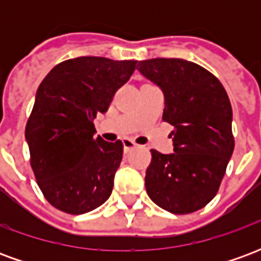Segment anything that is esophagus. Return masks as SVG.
I'll use <instances>...</instances> for the list:
<instances>
[{
    "mask_svg": "<svg viewBox=\"0 0 261 261\" xmlns=\"http://www.w3.org/2000/svg\"><path fill=\"white\" fill-rule=\"evenodd\" d=\"M123 145H124V151L125 152H128L130 149H133V148L137 147V144L133 140H130V138H124L123 140Z\"/></svg>",
    "mask_w": 261,
    "mask_h": 261,
    "instance_id": "esophagus-1",
    "label": "esophagus"
}]
</instances>
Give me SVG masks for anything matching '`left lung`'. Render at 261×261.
I'll list each match as a JSON object with an SVG mask.
<instances>
[{
	"instance_id": "1",
	"label": "left lung",
	"mask_w": 261,
	"mask_h": 261,
	"mask_svg": "<svg viewBox=\"0 0 261 261\" xmlns=\"http://www.w3.org/2000/svg\"><path fill=\"white\" fill-rule=\"evenodd\" d=\"M138 69L162 89V120L173 125L175 152L151 149L148 196L172 214L194 213L218 193L235 148L229 97L215 75L192 61L151 59Z\"/></svg>"
}]
</instances>
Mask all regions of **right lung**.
I'll return each mask as SVG.
<instances>
[{
	"mask_svg": "<svg viewBox=\"0 0 261 261\" xmlns=\"http://www.w3.org/2000/svg\"><path fill=\"white\" fill-rule=\"evenodd\" d=\"M136 60L76 57L54 67L42 81L26 123L31 166L43 196L71 215L108 200L123 158V142L95 137L93 120L106 113Z\"/></svg>",
	"mask_w": 261,
	"mask_h": 261,
	"instance_id": "1",
	"label": "right lung"
}]
</instances>
